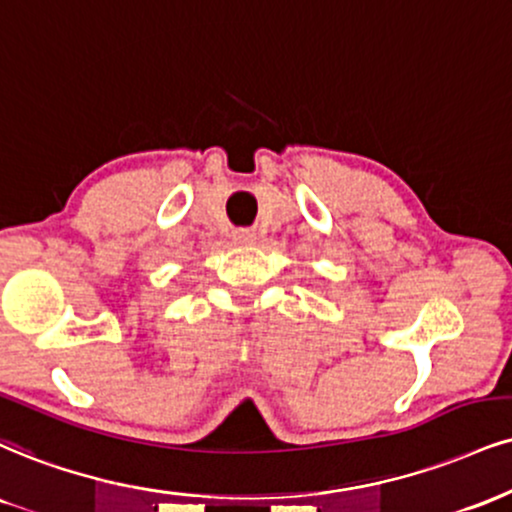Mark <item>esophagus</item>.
Returning a JSON list of instances; mask_svg holds the SVG:
<instances>
[{
    "mask_svg": "<svg viewBox=\"0 0 512 512\" xmlns=\"http://www.w3.org/2000/svg\"><path fill=\"white\" fill-rule=\"evenodd\" d=\"M233 240H236L238 245H252V243H257V233L252 229H238L236 233H233Z\"/></svg>",
    "mask_w": 512,
    "mask_h": 512,
    "instance_id": "esophagus-1",
    "label": "esophagus"
}]
</instances>
